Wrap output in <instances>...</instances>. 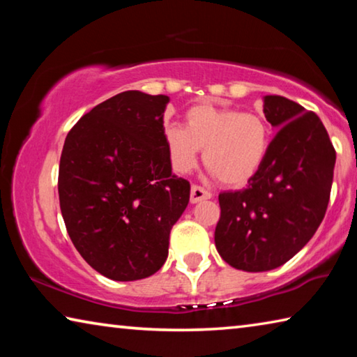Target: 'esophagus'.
Masks as SVG:
<instances>
[{"instance_id":"esophagus-1","label":"esophagus","mask_w":357,"mask_h":357,"mask_svg":"<svg viewBox=\"0 0 357 357\" xmlns=\"http://www.w3.org/2000/svg\"><path fill=\"white\" fill-rule=\"evenodd\" d=\"M211 193L208 190H204L200 185H192L190 189V203H198L202 200H209Z\"/></svg>"}]
</instances>
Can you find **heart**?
<instances>
[{
    "label": "heart",
    "mask_w": 357,
    "mask_h": 357,
    "mask_svg": "<svg viewBox=\"0 0 357 357\" xmlns=\"http://www.w3.org/2000/svg\"><path fill=\"white\" fill-rule=\"evenodd\" d=\"M185 128L170 123L164 128L168 157L178 173L203 162L222 184L245 185L255 176L268 155L271 134L266 121L255 113H243L203 102L185 112Z\"/></svg>",
    "instance_id": "obj_1"
}]
</instances>
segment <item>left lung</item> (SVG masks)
I'll use <instances>...</instances> for the list:
<instances>
[{
  "mask_svg": "<svg viewBox=\"0 0 357 357\" xmlns=\"http://www.w3.org/2000/svg\"><path fill=\"white\" fill-rule=\"evenodd\" d=\"M263 102L277 134L249 185L219 195L214 233L219 255L247 273L279 268L309 243L328 209L335 165V149L315 113L282 96Z\"/></svg>",
  "mask_w": 357,
  "mask_h": 357,
  "instance_id": "1",
  "label": "left lung"
}]
</instances>
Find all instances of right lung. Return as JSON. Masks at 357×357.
<instances>
[{
  "mask_svg": "<svg viewBox=\"0 0 357 357\" xmlns=\"http://www.w3.org/2000/svg\"><path fill=\"white\" fill-rule=\"evenodd\" d=\"M170 98L124 91L96 105L66 137L59 160L61 214L75 249L118 282L157 273L190 197L164 143Z\"/></svg>",
  "mask_w": 357,
  "mask_h": 357,
  "instance_id": "1",
  "label": "right lung"
}]
</instances>
